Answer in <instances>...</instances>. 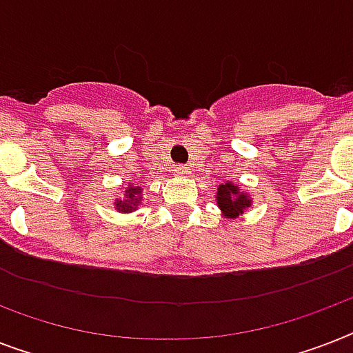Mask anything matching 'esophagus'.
<instances>
[{
	"label": "esophagus",
	"mask_w": 353,
	"mask_h": 353,
	"mask_svg": "<svg viewBox=\"0 0 353 353\" xmlns=\"http://www.w3.org/2000/svg\"><path fill=\"white\" fill-rule=\"evenodd\" d=\"M188 170H190V168H188L187 165H176V166H174V174H176V176H187Z\"/></svg>",
	"instance_id": "34e87169"
}]
</instances>
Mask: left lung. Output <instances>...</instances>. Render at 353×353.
<instances>
[{"label": "left lung", "mask_w": 353, "mask_h": 353, "mask_svg": "<svg viewBox=\"0 0 353 353\" xmlns=\"http://www.w3.org/2000/svg\"><path fill=\"white\" fill-rule=\"evenodd\" d=\"M218 205L227 218H236L243 212V209L251 205V199L245 194H240V187H234L232 183H225L218 188Z\"/></svg>", "instance_id": "1"}]
</instances>
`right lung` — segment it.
<instances>
[{"label":"right lung","instance_id":"1","mask_svg":"<svg viewBox=\"0 0 353 353\" xmlns=\"http://www.w3.org/2000/svg\"><path fill=\"white\" fill-rule=\"evenodd\" d=\"M139 192H141V187H132L130 185L126 190V199H117V203H115L119 212H132V210H135V207L141 201Z\"/></svg>","mask_w":353,"mask_h":353}]
</instances>
